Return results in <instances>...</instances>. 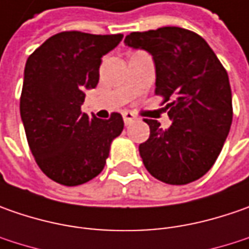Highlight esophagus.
I'll return each instance as SVG.
<instances>
[{
	"instance_id": "obj_1",
	"label": "esophagus",
	"mask_w": 249,
	"mask_h": 249,
	"mask_svg": "<svg viewBox=\"0 0 249 249\" xmlns=\"http://www.w3.org/2000/svg\"><path fill=\"white\" fill-rule=\"evenodd\" d=\"M122 115H123V120H124V123H126V124H129L131 120L136 119V115H134L133 112H130V110H124Z\"/></svg>"
}]
</instances>
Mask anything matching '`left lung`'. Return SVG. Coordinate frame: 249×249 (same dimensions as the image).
I'll list each match as a JSON object with an SVG mask.
<instances>
[{"instance_id":"8db88e82","label":"left lung","mask_w":249,"mask_h":249,"mask_svg":"<svg viewBox=\"0 0 249 249\" xmlns=\"http://www.w3.org/2000/svg\"><path fill=\"white\" fill-rule=\"evenodd\" d=\"M124 43L148 51L155 62V94L163 97L172 126L144 119L149 139L139 151L145 169L166 184L196 181L213 166L233 120L231 89L223 65L205 40L167 26L134 32Z\"/></svg>"}]
</instances>
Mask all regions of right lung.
Returning a JSON list of instances; mask_svg holds the SVG:
<instances>
[{"mask_svg": "<svg viewBox=\"0 0 249 249\" xmlns=\"http://www.w3.org/2000/svg\"><path fill=\"white\" fill-rule=\"evenodd\" d=\"M123 34L62 32L50 37L24 66L20 118L30 151L45 176L63 186H79L98 176L110 142L123 130L113 112L100 119L82 112L84 90L100 80L101 58Z\"/></svg>", "mask_w": 249, "mask_h": 249, "instance_id": "right-lung-1", "label": "right lung"}]
</instances>
